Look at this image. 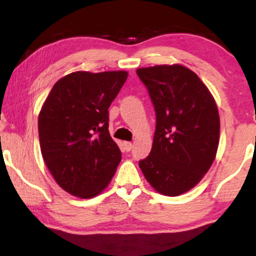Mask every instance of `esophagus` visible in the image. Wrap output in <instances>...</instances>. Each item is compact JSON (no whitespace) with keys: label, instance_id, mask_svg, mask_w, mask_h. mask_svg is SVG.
Wrapping results in <instances>:
<instances>
[{"label":"esophagus","instance_id":"34e87169","mask_svg":"<svg viewBox=\"0 0 256 256\" xmlns=\"http://www.w3.org/2000/svg\"><path fill=\"white\" fill-rule=\"evenodd\" d=\"M132 146H134V144H132L131 142H124V148L126 152H130L132 149Z\"/></svg>","mask_w":256,"mask_h":256}]
</instances>
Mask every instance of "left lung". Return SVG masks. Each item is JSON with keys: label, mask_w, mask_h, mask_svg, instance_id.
Wrapping results in <instances>:
<instances>
[{"label": "left lung", "mask_w": 256, "mask_h": 256, "mask_svg": "<svg viewBox=\"0 0 256 256\" xmlns=\"http://www.w3.org/2000/svg\"><path fill=\"white\" fill-rule=\"evenodd\" d=\"M156 114L150 154L140 168L158 192L178 196L200 183L216 158L220 119L198 76L182 64L138 68Z\"/></svg>", "instance_id": "8db88e82"}]
</instances>
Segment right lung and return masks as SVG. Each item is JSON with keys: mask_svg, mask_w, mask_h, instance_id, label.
<instances>
[{"mask_svg": "<svg viewBox=\"0 0 256 256\" xmlns=\"http://www.w3.org/2000/svg\"><path fill=\"white\" fill-rule=\"evenodd\" d=\"M126 71L70 73L54 84L38 116L42 156L61 188L80 198L110 183L122 152L108 131V108Z\"/></svg>", "mask_w": 256, "mask_h": 256, "instance_id": "right-lung-1", "label": "right lung"}]
</instances>
